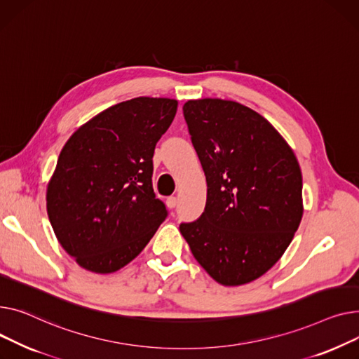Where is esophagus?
<instances>
[{
	"instance_id": "obj_1",
	"label": "esophagus",
	"mask_w": 359,
	"mask_h": 359,
	"mask_svg": "<svg viewBox=\"0 0 359 359\" xmlns=\"http://www.w3.org/2000/svg\"><path fill=\"white\" fill-rule=\"evenodd\" d=\"M177 204H178V198L177 197H168L166 198V207L168 208H175L177 207Z\"/></svg>"
}]
</instances>
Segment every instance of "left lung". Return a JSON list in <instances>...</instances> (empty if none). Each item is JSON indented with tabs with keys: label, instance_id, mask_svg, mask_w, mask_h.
Returning a JSON list of instances; mask_svg holds the SVG:
<instances>
[{
	"label": "left lung",
	"instance_id": "obj_1",
	"mask_svg": "<svg viewBox=\"0 0 359 359\" xmlns=\"http://www.w3.org/2000/svg\"><path fill=\"white\" fill-rule=\"evenodd\" d=\"M184 117L207 181L203 215L180 231L222 285L259 278L283 257L303 217L296 155L261 114L236 101L189 100Z\"/></svg>",
	"mask_w": 359,
	"mask_h": 359
}]
</instances>
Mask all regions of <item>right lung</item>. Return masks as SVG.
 <instances>
[{"label":"right lung","instance_id":"obj_1","mask_svg":"<svg viewBox=\"0 0 359 359\" xmlns=\"http://www.w3.org/2000/svg\"><path fill=\"white\" fill-rule=\"evenodd\" d=\"M177 107L171 98L118 102L82 124L62 147L46 208L59 243L83 269L118 271L166 219L154 193L152 158Z\"/></svg>","mask_w":359,"mask_h":359}]
</instances>
